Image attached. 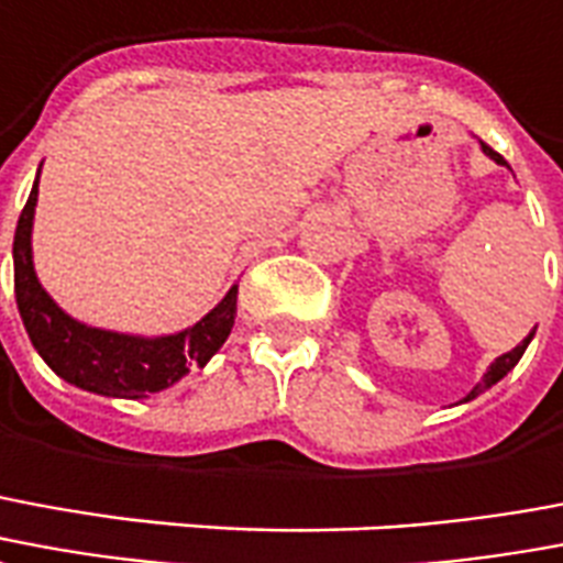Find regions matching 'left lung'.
<instances>
[{
  "instance_id": "8db88e82",
  "label": "left lung",
  "mask_w": 563,
  "mask_h": 563,
  "mask_svg": "<svg viewBox=\"0 0 563 563\" xmlns=\"http://www.w3.org/2000/svg\"><path fill=\"white\" fill-rule=\"evenodd\" d=\"M481 145H483V152L489 154V157H493L495 164H507V161H504L501 154L495 152L493 145H486V143H481ZM531 336H534V334H528V340H522V343L516 345L514 352H507V355L498 357V361H495V364L489 366V369H486V376H483L481 385L474 387L472 394H468V397H465V399H474V397H477V394H483V390H486V387H493L495 382H498V378L507 376V373H510V369H514V366L519 364V357L526 355V349H528V343H531Z\"/></svg>"
}]
</instances>
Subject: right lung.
<instances>
[{
    "mask_svg": "<svg viewBox=\"0 0 563 563\" xmlns=\"http://www.w3.org/2000/svg\"><path fill=\"white\" fill-rule=\"evenodd\" d=\"M37 181L20 211L14 232V295L26 334L37 355L70 385L103 394V397L143 399L164 387L176 385L187 366L208 364V357L227 343L235 310H239V286H232L227 298L194 328L173 336L112 334L101 328L74 322L62 313L49 298L32 268V218H35Z\"/></svg>",
    "mask_w": 563,
    "mask_h": 563,
    "instance_id": "obj_1",
    "label": "right lung"
}]
</instances>
